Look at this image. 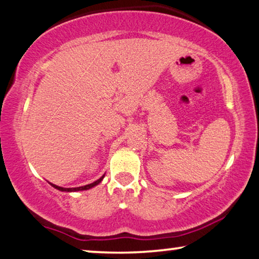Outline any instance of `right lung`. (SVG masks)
<instances>
[{
    "instance_id": "obj_1",
    "label": "right lung",
    "mask_w": 259,
    "mask_h": 259,
    "mask_svg": "<svg viewBox=\"0 0 259 259\" xmlns=\"http://www.w3.org/2000/svg\"><path fill=\"white\" fill-rule=\"evenodd\" d=\"M103 178H104V176L101 177L100 179L96 180L95 182H93V184L86 185V186H81V187H75V188H63V187H58V186L53 185V184H52V186H53V187L56 188V189L61 190V192H78V190H86V189H90L92 187H94V186H96V185H99L100 182L102 181V179H103Z\"/></svg>"
}]
</instances>
